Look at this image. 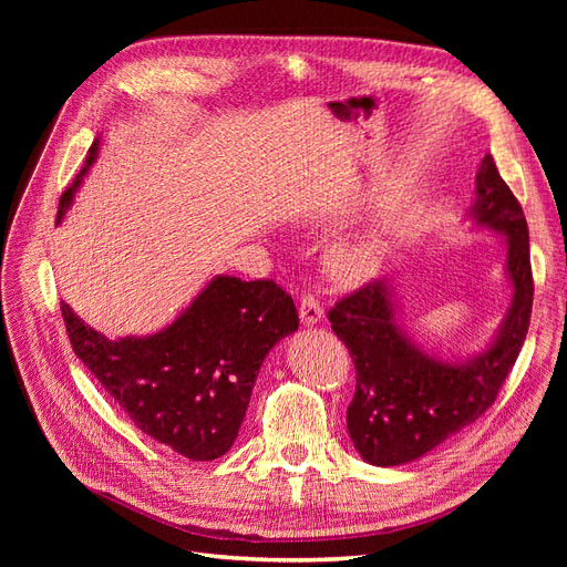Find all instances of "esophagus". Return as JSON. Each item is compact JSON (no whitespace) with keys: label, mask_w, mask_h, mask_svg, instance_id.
<instances>
[{"label":"esophagus","mask_w":567,"mask_h":567,"mask_svg":"<svg viewBox=\"0 0 567 567\" xmlns=\"http://www.w3.org/2000/svg\"><path fill=\"white\" fill-rule=\"evenodd\" d=\"M300 319L305 326H315L323 319V305L312 293H305L300 298Z\"/></svg>","instance_id":"34e87169"}]
</instances>
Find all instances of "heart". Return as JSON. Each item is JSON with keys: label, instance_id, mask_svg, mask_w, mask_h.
<instances>
[{"label": "heart", "instance_id": "heart-1", "mask_svg": "<svg viewBox=\"0 0 567 567\" xmlns=\"http://www.w3.org/2000/svg\"><path fill=\"white\" fill-rule=\"evenodd\" d=\"M371 262H373V246L367 241H359V244L340 246L333 252L331 267L338 277H359V274H364L371 267Z\"/></svg>", "mask_w": 567, "mask_h": 567}]
</instances>
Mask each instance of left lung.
I'll return each mask as SVG.
<instances>
[{
  "label": "left lung",
  "mask_w": 567,
  "mask_h": 567,
  "mask_svg": "<svg viewBox=\"0 0 567 567\" xmlns=\"http://www.w3.org/2000/svg\"><path fill=\"white\" fill-rule=\"evenodd\" d=\"M475 225L506 236L511 310L492 346L468 362H442L419 350L398 326L392 290L369 281L329 310L336 336L354 362L357 388L348 406L354 450L373 466H400L421 458L494 404L516 364L532 315V265L527 221L518 198L502 179L492 156L475 177Z\"/></svg>",
  "instance_id": "left-lung-1"
}]
</instances>
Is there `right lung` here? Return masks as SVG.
Segmentation results:
<instances>
[{
	"label": "right lung",
	"mask_w": 567,
	"mask_h": 567,
	"mask_svg": "<svg viewBox=\"0 0 567 567\" xmlns=\"http://www.w3.org/2000/svg\"><path fill=\"white\" fill-rule=\"evenodd\" d=\"M96 151L94 142L63 192L56 225ZM61 315L75 354L132 423L194 461L229 452L267 352L298 331L293 298L271 279L215 277L167 329L146 338L109 340L65 302Z\"/></svg>",
	"instance_id": "obj_1"
}]
</instances>
